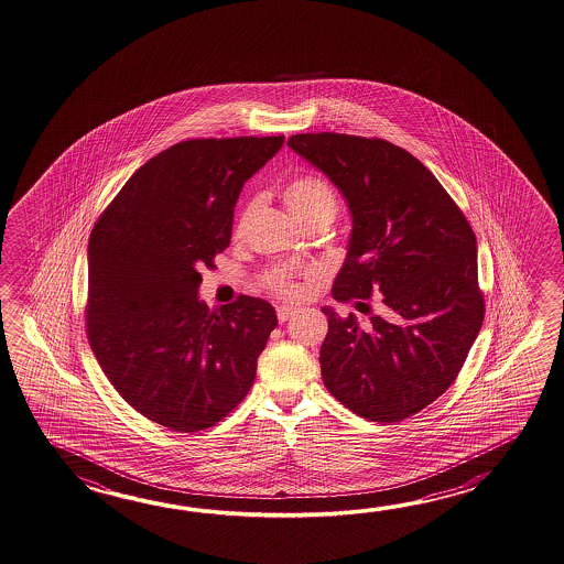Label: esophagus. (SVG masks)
I'll list each match as a JSON object with an SVG mask.
<instances>
[{
	"instance_id": "1",
	"label": "esophagus",
	"mask_w": 564,
	"mask_h": 564,
	"mask_svg": "<svg viewBox=\"0 0 564 564\" xmlns=\"http://www.w3.org/2000/svg\"><path fill=\"white\" fill-rule=\"evenodd\" d=\"M296 308H292V306H286V304H280L276 308L278 314V321L280 323H286V321H290L294 314H296Z\"/></svg>"
}]
</instances>
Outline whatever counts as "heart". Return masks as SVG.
Segmentation results:
<instances>
[{"instance_id":"heart-1","label":"heart","mask_w":564,"mask_h":564,"mask_svg":"<svg viewBox=\"0 0 564 564\" xmlns=\"http://www.w3.org/2000/svg\"><path fill=\"white\" fill-rule=\"evenodd\" d=\"M284 202L300 224L330 221L336 214V195L326 181L316 175H299L284 187ZM264 286L280 299H296L300 294L294 272L274 268L264 274Z\"/></svg>"}]
</instances>
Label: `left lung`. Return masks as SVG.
Here are the masks:
<instances>
[{"label":"left lung","mask_w":564,"mask_h":564,"mask_svg":"<svg viewBox=\"0 0 564 564\" xmlns=\"http://www.w3.org/2000/svg\"><path fill=\"white\" fill-rule=\"evenodd\" d=\"M288 147L323 171L352 217L333 296L381 292L383 314L360 326L330 306L321 371L359 417L395 423L456 381L484 321L474 229L421 161L383 139L306 132Z\"/></svg>","instance_id":"left-lung-1"}]
</instances>
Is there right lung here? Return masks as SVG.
<instances>
[{
    "mask_svg": "<svg viewBox=\"0 0 564 564\" xmlns=\"http://www.w3.org/2000/svg\"><path fill=\"white\" fill-rule=\"evenodd\" d=\"M284 137L192 139L132 173L88 241L86 333L108 381L173 432L216 425L252 389L276 328L270 302L217 311L199 300V268L231 240L243 183Z\"/></svg>",
    "mask_w": 564,
    "mask_h": 564,
    "instance_id": "obj_1",
    "label": "right lung"
}]
</instances>
